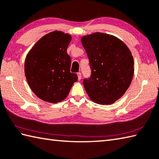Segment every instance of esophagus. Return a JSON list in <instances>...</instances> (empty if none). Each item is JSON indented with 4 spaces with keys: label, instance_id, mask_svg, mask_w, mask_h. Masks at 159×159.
Returning <instances> with one entry per match:
<instances>
[{
    "label": "esophagus",
    "instance_id": "1",
    "mask_svg": "<svg viewBox=\"0 0 159 159\" xmlns=\"http://www.w3.org/2000/svg\"><path fill=\"white\" fill-rule=\"evenodd\" d=\"M77 77H78V80L80 81L81 80V77H82V76H81V73H77Z\"/></svg>",
    "mask_w": 159,
    "mask_h": 159
}]
</instances>
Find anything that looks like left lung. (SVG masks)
<instances>
[{
  "mask_svg": "<svg viewBox=\"0 0 159 159\" xmlns=\"http://www.w3.org/2000/svg\"><path fill=\"white\" fill-rule=\"evenodd\" d=\"M89 59L91 76L83 82L89 98L100 104L119 100L131 83L134 58L129 48L115 36L95 32L81 39Z\"/></svg>",
  "mask_w": 159,
  "mask_h": 159,
  "instance_id": "1",
  "label": "left lung"
}]
</instances>
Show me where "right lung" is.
Returning a JSON list of instances; mask_svg holds the SVG:
<instances>
[{
    "mask_svg": "<svg viewBox=\"0 0 159 159\" xmlns=\"http://www.w3.org/2000/svg\"><path fill=\"white\" fill-rule=\"evenodd\" d=\"M72 37L53 31L41 37L27 55L25 77L32 92L43 101L57 103L66 98L77 80L70 72L71 59L67 48Z\"/></svg>",
    "mask_w": 159,
    "mask_h": 159,
    "instance_id": "obj_1",
    "label": "right lung"
}]
</instances>
